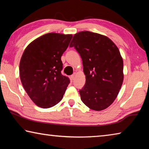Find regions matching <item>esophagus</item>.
I'll return each mask as SVG.
<instances>
[{
	"label": "esophagus",
	"mask_w": 149,
	"mask_h": 149,
	"mask_svg": "<svg viewBox=\"0 0 149 149\" xmlns=\"http://www.w3.org/2000/svg\"><path fill=\"white\" fill-rule=\"evenodd\" d=\"M75 74H74L73 75H71V79H72V80H74V79L75 78Z\"/></svg>",
	"instance_id": "1"
}]
</instances>
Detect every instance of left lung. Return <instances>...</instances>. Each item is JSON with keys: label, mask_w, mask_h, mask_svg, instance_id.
Returning a JSON list of instances; mask_svg holds the SVG:
<instances>
[{"label": "left lung", "mask_w": 149, "mask_h": 149, "mask_svg": "<svg viewBox=\"0 0 149 149\" xmlns=\"http://www.w3.org/2000/svg\"><path fill=\"white\" fill-rule=\"evenodd\" d=\"M82 58L86 82L79 94L91 109L107 108L116 99L123 81V62L120 50L105 35L88 31L75 33L70 45Z\"/></svg>", "instance_id": "left-lung-1"}]
</instances>
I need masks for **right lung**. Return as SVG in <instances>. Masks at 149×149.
<instances>
[{
	"instance_id": "1",
	"label": "right lung",
	"mask_w": 149,
	"mask_h": 149,
	"mask_svg": "<svg viewBox=\"0 0 149 149\" xmlns=\"http://www.w3.org/2000/svg\"><path fill=\"white\" fill-rule=\"evenodd\" d=\"M72 35L49 33L33 41L22 54L19 77L30 99L39 107L48 108L62 99L70 79L62 75L61 56Z\"/></svg>"
}]
</instances>
